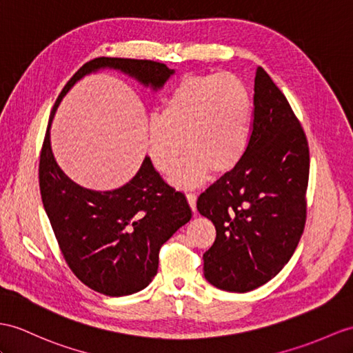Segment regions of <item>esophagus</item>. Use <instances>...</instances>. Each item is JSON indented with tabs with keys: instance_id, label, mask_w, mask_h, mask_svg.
Returning a JSON list of instances; mask_svg holds the SVG:
<instances>
[{
	"instance_id": "esophagus-1",
	"label": "esophagus",
	"mask_w": 353,
	"mask_h": 353,
	"mask_svg": "<svg viewBox=\"0 0 353 353\" xmlns=\"http://www.w3.org/2000/svg\"><path fill=\"white\" fill-rule=\"evenodd\" d=\"M185 196H187V202H188V205H190L192 211L196 212V199H197L196 193H192V192H190V193H187Z\"/></svg>"
}]
</instances>
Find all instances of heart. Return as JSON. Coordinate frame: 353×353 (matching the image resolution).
Instances as JSON below:
<instances>
[{"mask_svg": "<svg viewBox=\"0 0 353 353\" xmlns=\"http://www.w3.org/2000/svg\"><path fill=\"white\" fill-rule=\"evenodd\" d=\"M253 132V99L230 73L187 74L176 83L160 117L148 125V156L176 187L199 185L214 170L226 174L243 161Z\"/></svg>", "mask_w": 353, "mask_h": 353, "instance_id": "b5f03b06", "label": "heart"}]
</instances>
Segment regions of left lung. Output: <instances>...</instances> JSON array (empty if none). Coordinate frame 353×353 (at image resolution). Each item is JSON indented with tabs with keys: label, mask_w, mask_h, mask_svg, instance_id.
I'll return each instance as SVG.
<instances>
[{
	"label": "left lung",
	"mask_w": 353,
	"mask_h": 353,
	"mask_svg": "<svg viewBox=\"0 0 353 353\" xmlns=\"http://www.w3.org/2000/svg\"><path fill=\"white\" fill-rule=\"evenodd\" d=\"M253 132L245 157L197 199L216 226L203 254L212 286L248 292L265 285L294 254L307 219L310 151L285 94L256 68Z\"/></svg>",
	"instance_id": "8db88e82"
}]
</instances>
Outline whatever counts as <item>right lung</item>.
Masks as SVG:
<instances>
[{
    "label": "right lung",
    "instance_id": "1",
    "mask_svg": "<svg viewBox=\"0 0 353 353\" xmlns=\"http://www.w3.org/2000/svg\"><path fill=\"white\" fill-rule=\"evenodd\" d=\"M117 68L157 90L174 73L151 59L100 57L85 63L65 83L49 117L39 163L43 206L68 268L85 286L108 296L147 288L159 270L161 245L192 219L184 193L172 188L145 157L132 181L112 192L73 183L50 150L49 128L59 101L76 81L99 68Z\"/></svg>",
    "mask_w": 353,
    "mask_h": 353
}]
</instances>
